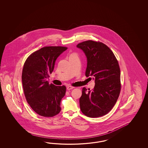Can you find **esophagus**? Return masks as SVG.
<instances>
[{
    "mask_svg": "<svg viewBox=\"0 0 148 148\" xmlns=\"http://www.w3.org/2000/svg\"><path fill=\"white\" fill-rule=\"evenodd\" d=\"M74 88H75L74 87L71 86H68L66 87V89H67L68 90H71V89H72Z\"/></svg>",
    "mask_w": 148,
    "mask_h": 148,
    "instance_id": "esophagus-1",
    "label": "esophagus"
}]
</instances>
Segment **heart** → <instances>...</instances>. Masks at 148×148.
<instances>
[{"instance_id": "heart-1", "label": "heart", "mask_w": 148, "mask_h": 148, "mask_svg": "<svg viewBox=\"0 0 148 148\" xmlns=\"http://www.w3.org/2000/svg\"><path fill=\"white\" fill-rule=\"evenodd\" d=\"M73 55H75V53L71 54V55H70V56H73Z\"/></svg>"}]
</instances>
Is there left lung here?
I'll return each instance as SVG.
<instances>
[{
    "label": "left lung",
    "instance_id": "left-lung-1",
    "mask_svg": "<svg viewBox=\"0 0 148 148\" xmlns=\"http://www.w3.org/2000/svg\"><path fill=\"white\" fill-rule=\"evenodd\" d=\"M77 47L83 50L87 58L86 77H94L95 82L91 90L82 88L79 99L80 110L89 117L103 116L113 108L120 95L121 84L118 61L113 51L101 42L84 41Z\"/></svg>",
    "mask_w": 148,
    "mask_h": 148
}]
</instances>
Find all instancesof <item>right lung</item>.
I'll use <instances>...</instances> for the list:
<instances>
[{
	"mask_svg": "<svg viewBox=\"0 0 148 148\" xmlns=\"http://www.w3.org/2000/svg\"><path fill=\"white\" fill-rule=\"evenodd\" d=\"M67 49L60 46L42 47L29 55L24 64L22 80L26 99L42 116H54L61 111L60 103L66 87L50 84L47 79L53 71L57 58Z\"/></svg>",
	"mask_w": 148,
	"mask_h": 148,
	"instance_id": "add662e5",
	"label": "right lung"
}]
</instances>
